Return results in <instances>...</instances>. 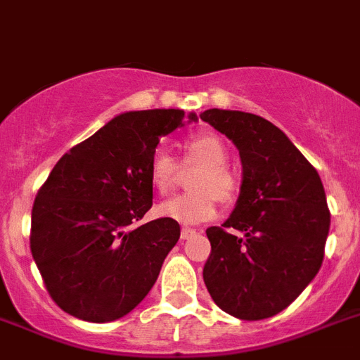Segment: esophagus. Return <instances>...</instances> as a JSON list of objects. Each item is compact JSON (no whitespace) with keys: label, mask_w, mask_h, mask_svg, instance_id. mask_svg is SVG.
Listing matches in <instances>:
<instances>
[{"label":"esophagus","mask_w":360,"mask_h":360,"mask_svg":"<svg viewBox=\"0 0 360 360\" xmlns=\"http://www.w3.org/2000/svg\"><path fill=\"white\" fill-rule=\"evenodd\" d=\"M195 233H198L195 228H188V226L181 228V239H190V237L195 236Z\"/></svg>","instance_id":"obj_1"}]
</instances>
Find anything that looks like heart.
Instances as JSON below:
<instances>
[{"mask_svg": "<svg viewBox=\"0 0 360 360\" xmlns=\"http://www.w3.org/2000/svg\"><path fill=\"white\" fill-rule=\"evenodd\" d=\"M179 146V165L165 148H155L150 154L146 168L148 181L152 188L161 195L174 190L179 177V167H198L188 181L192 190L159 205L158 214L161 217L174 219L177 223H202L214 217L217 201L224 206L237 201L240 181L236 172L228 167L226 145L215 134H192L184 137Z\"/></svg>", "mask_w": 360, "mask_h": 360, "instance_id": "obj_1", "label": "heart"}]
</instances>
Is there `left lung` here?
<instances>
[{"instance_id": "8db88e82", "label": "left lung", "mask_w": 360, "mask_h": 360, "mask_svg": "<svg viewBox=\"0 0 360 360\" xmlns=\"http://www.w3.org/2000/svg\"><path fill=\"white\" fill-rule=\"evenodd\" d=\"M201 120L232 139L243 162L236 210L223 226L206 230L212 252L202 279L223 311L268 319L292 304L323 264L330 230L323 183L261 115L210 108Z\"/></svg>"}]
</instances>
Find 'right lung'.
Listing matches in <instances>:
<instances>
[{"mask_svg":"<svg viewBox=\"0 0 360 360\" xmlns=\"http://www.w3.org/2000/svg\"><path fill=\"white\" fill-rule=\"evenodd\" d=\"M183 110L127 112L56 162L32 206L30 252L52 301L89 323L132 311L158 279L177 221L152 208L148 159ZM195 121V114L188 115Z\"/></svg>","mask_w":360,"mask_h":360,"instance_id":"right-lung-1","label":"right lung"}]
</instances>
